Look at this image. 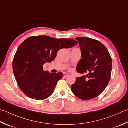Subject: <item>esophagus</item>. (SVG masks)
<instances>
[{"instance_id":"obj_1","label":"esophagus","mask_w":128,"mask_h":128,"mask_svg":"<svg viewBox=\"0 0 128 128\" xmlns=\"http://www.w3.org/2000/svg\"><path fill=\"white\" fill-rule=\"evenodd\" d=\"M69 76V74L66 73V72H64V76L66 77V76Z\"/></svg>"}]
</instances>
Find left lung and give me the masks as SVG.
Listing matches in <instances>:
<instances>
[{
  "label": "left lung",
  "instance_id": "left-lung-1",
  "mask_svg": "<svg viewBox=\"0 0 128 128\" xmlns=\"http://www.w3.org/2000/svg\"><path fill=\"white\" fill-rule=\"evenodd\" d=\"M82 59L76 67L79 73L89 72L76 78L71 86L75 96L84 100L94 98L106 89L110 80L112 68V58L101 42L89 38L77 37Z\"/></svg>",
  "mask_w": 128,
  "mask_h": 128
}]
</instances>
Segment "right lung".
Returning <instances> with one entry per match:
<instances>
[{
	"label": "right lung",
	"mask_w": 128,
	"mask_h": 128,
	"mask_svg": "<svg viewBox=\"0 0 128 128\" xmlns=\"http://www.w3.org/2000/svg\"><path fill=\"white\" fill-rule=\"evenodd\" d=\"M72 39H56L39 36H30L20 45L12 61V70L17 84L24 93L36 100L50 96L63 76L62 72L43 70V65L54 60L59 49L76 46Z\"/></svg>",
	"instance_id": "1"
}]
</instances>
